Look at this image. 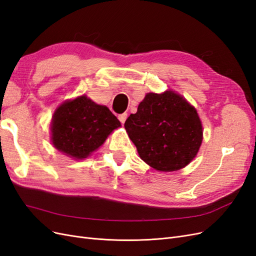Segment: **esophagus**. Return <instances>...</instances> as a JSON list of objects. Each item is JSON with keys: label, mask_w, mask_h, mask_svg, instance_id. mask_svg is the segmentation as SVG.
I'll list each match as a JSON object with an SVG mask.
<instances>
[{"label": "esophagus", "mask_w": 256, "mask_h": 256, "mask_svg": "<svg viewBox=\"0 0 256 256\" xmlns=\"http://www.w3.org/2000/svg\"><path fill=\"white\" fill-rule=\"evenodd\" d=\"M118 120H120V122L122 124L125 122H126V120H127V113L120 114V115H118Z\"/></svg>", "instance_id": "34e87169"}]
</instances>
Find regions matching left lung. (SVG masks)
<instances>
[{
    "label": "left lung",
    "instance_id": "left-lung-1",
    "mask_svg": "<svg viewBox=\"0 0 256 256\" xmlns=\"http://www.w3.org/2000/svg\"><path fill=\"white\" fill-rule=\"evenodd\" d=\"M125 129L138 156L161 172L178 171L196 156L203 126L196 109L173 90L147 92Z\"/></svg>",
    "mask_w": 256,
    "mask_h": 256
}]
</instances>
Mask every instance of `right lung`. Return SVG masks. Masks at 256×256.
<instances>
[{"label": "right lung", "instance_id": "add662e5", "mask_svg": "<svg viewBox=\"0 0 256 256\" xmlns=\"http://www.w3.org/2000/svg\"><path fill=\"white\" fill-rule=\"evenodd\" d=\"M120 127V122L106 106L82 95L56 108L50 127L51 141L66 156L82 160L98 150Z\"/></svg>", "mask_w": 256, "mask_h": 256}]
</instances>
